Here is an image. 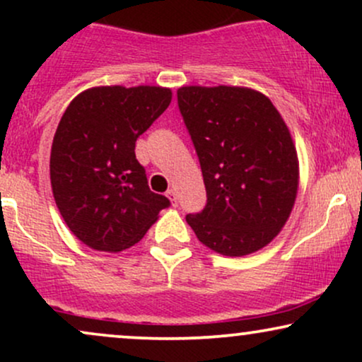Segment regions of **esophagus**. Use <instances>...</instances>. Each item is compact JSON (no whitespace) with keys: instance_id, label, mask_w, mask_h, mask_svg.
<instances>
[{"instance_id":"obj_1","label":"esophagus","mask_w":362,"mask_h":362,"mask_svg":"<svg viewBox=\"0 0 362 362\" xmlns=\"http://www.w3.org/2000/svg\"><path fill=\"white\" fill-rule=\"evenodd\" d=\"M167 195H168V199H170V201H172V204L173 206H177V189H173V187H172V189H170L168 190V192H167Z\"/></svg>"}]
</instances>
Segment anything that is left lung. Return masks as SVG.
Here are the masks:
<instances>
[{
  "instance_id": "8db88e82",
  "label": "left lung",
  "mask_w": 362,
  "mask_h": 362,
  "mask_svg": "<svg viewBox=\"0 0 362 362\" xmlns=\"http://www.w3.org/2000/svg\"><path fill=\"white\" fill-rule=\"evenodd\" d=\"M178 109L204 177L207 202L185 219L199 242L228 257L276 238L296 201L300 170L281 114L260 91L182 86Z\"/></svg>"
}]
</instances>
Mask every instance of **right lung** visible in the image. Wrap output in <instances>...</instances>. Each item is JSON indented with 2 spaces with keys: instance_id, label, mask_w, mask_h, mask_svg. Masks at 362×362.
Instances as JSON below:
<instances>
[{
  "instance_id": "obj_1",
  "label": "right lung",
  "mask_w": 362,
  "mask_h": 362,
  "mask_svg": "<svg viewBox=\"0 0 362 362\" xmlns=\"http://www.w3.org/2000/svg\"><path fill=\"white\" fill-rule=\"evenodd\" d=\"M170 102L172 90L161 86H97L62 114L49 165L52 194L73 235L93 250L132 247L170 206L149 190L134 153Z\"/></svg>"
}]
</instances>
